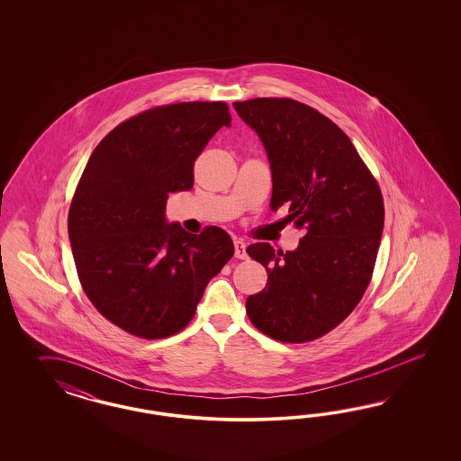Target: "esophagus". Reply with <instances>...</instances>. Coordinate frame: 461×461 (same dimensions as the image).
<instances>
[{"label": "esophagus", "mask_w": 461, "mask_h": 461, "mask_svg": "<svg viewBox=\"0 0 461 461\" xmlns=\"http://www.w3.org/2000/svg\"><path fill=\"white\" fill-rule=\"evenodd\" d=\"M233 243H235V257L240 258V260H245V258L249 257V255H247V245H245V241L237 238Z\"/></svg>", "instance_id": "1"}]
</instances>
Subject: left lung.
<instances>
[{"instance_id":"obj_1","label":"left lung","mask_w":461,"mask_h":461,"mask_svg":"<svg viewBox=\"0 0 461 461\" xmlns=\"http://www.w3.org/2000/svg\"><path fill=\"white\" fill-rule=\"evenodd\" d=\"M266 147L270 208L304 231L294 251L253 243L266 289L247 299L251 324L277 341L306 343L348 318L366 291L384 230V199L347 133L314 108L289 98L233 103Z\"/></svg>"}]
</instances>
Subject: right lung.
Wrapping results in <instances>:
<instances>
[{
	"label": "right lung",
	"mask_w": 461,
	"mask_h": 461,
	"mask_svg": "<svg viewBox=\"0 0 461 461\" xmlns=\"http://www.w3.org/2000/svg\"><path fill=\"white\" fill-rule=\"evenodd\" d=\"M230 125L223 101L155 106L113 128L87 160L68 218L77 277L93 306L130 335L179 333L233 257L221 228L191 235L166 221L168 194L194 185L195 158Z\"/></svg>",
	"instance_id": "right-lung-1"
}]
</instances>
